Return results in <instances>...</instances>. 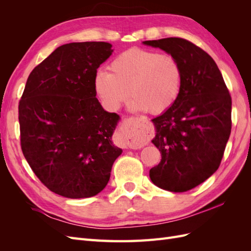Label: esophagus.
Listing matches in <instances>:
<instances>
[{"label": "esophagus", "instance_id": "1", "mask_svg": "<svg viewBox=\"0 0 251 251\" xmlns=\"http://www.w3.org/2000/svg\"><path fill=\"white\" fill-rule=\"evenodd\" d=\"M132 119H133L134 121H136V123H138V124H144V123H147V119H144V118L133 117ZM133 130H134V128L131 127V130L124 131V135L126 136V137H125V139L123 140V143H124V146L126 147V148L137 149V148L139 147V142H137V141H136V140L133 138V136H134V131H133Z\"/></svg>", "mask_w": 251, "mask_h": 251}]
</instances>
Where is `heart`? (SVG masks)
<instances>
[{"label":"heart","mask_w":251,"mask_h":251,"mask_svg":"<svg viewBox=\"0 0 251 251\" xmlns=\"http://www.w3.org/2000/svg\"><path fill=\"white\" fill-rule=\"evenodd\" d=\"M109 70L97 74L95 90L110 110H117L131 95L134 109L157 115L170 110L180 96L183 72L170 53L132 48L114 58Z\"/></svg>","instance_id":"b5f03b06"}]
</instances>
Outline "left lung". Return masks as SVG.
Returning <instances> with one entry per match:
<instances>
[{
  "label": "left lung",
  "instance_id": "obj_1",
  "mask_svg": "<svg viewBox=\"0 0 251 251\" xmlns=\"http://www.w3.org/2000/svg\"><path fill=\"white\" fill-rule=\"evenodd\" d=\"M143 44L177 57L183 72L178 100L151 120L161 161L150 178L165 191L187 192L219 169L231 132V96L215 60L192 42L168 37Z\"/></svg>",
  "mask_w": 251,
  "mask_h": 251
}]
</instances>
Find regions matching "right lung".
<instances>
[{
	"mask_svg": "<svg viewBox=\"0 0 251 251\" xmlns=\"http://www.w3.org/2000/svg\"><path fill=\"white\" fill-rule=\"evenodd\" d=\"M111 47L104 42L58 47L30 73L19 102L24 157L45 186L67 198L100 193L123 151L111 140L119 116L95 97L97 69Z\"/></svg>",
	"mask_w": 251,
	"mask_h": 251,
	"instance_id": "add662e5",
	"label": "right lung"
}]
</instances>
